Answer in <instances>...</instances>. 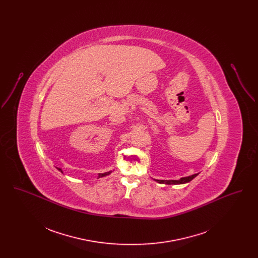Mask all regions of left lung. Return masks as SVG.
<instances>
[{"label": "left lung", "mask_w": 258, "mask_h": 258, "mask_svg": "<svg viewBox=\"0 0 258 258\" xmlns=\"http://www.w3.org/2000/svg\"><path fill=\"white\" fill-rule=\"evenodd\" d=\"M198 174H199V173H197V174H194V175H191V176H187V177H183V178H181L180 180H156V179H154V180H155V181H157V182H158V183H160V184H185V183H188V182H190L191 180H194V179H195V178L197 177Z\"/></svg>", "instance_id": "8db88e82"}]
</instances>
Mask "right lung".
<instances>
[{
  "instance_id": "right-lung-1",
  "label": "right lung",
  "mask_w": 258,
  "mask_h": 258,
  "mask_svg": "<svg viewBox=\"0 0 258 258\" xmlns=\"http://www.w3.org/2000/svg\"><path fill=\"white\" fill-rule=\"evenodd\" d=\"M57 169H58V170H59V171H61V173H63V172H62V170H61V168H59V167H57ZM111 172H112V171L105 172V173H99V174H98V178H101V177H104V176H107V175H109V174H110Z\"/></svg>"
}]
</instances>
